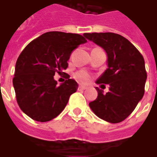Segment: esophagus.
I'll list each match as a JSON object with an SVG mask.
<instances>
[{"label": "esophagus", "mask_w": 157, "mask_h": 157, "mask_svg": "<svg viewBox=\"0 0 157 157\" xmlns=\"http://www.w3.org/2000/svg\"><path fill=\"white\" fill-rule=\"evenodd\" d=\"M87 88V87L86 86H84V85H80L78 87L79 90H84V89H86Z\"/></svg>", "instance_id": "34e87169"}]
</instances>
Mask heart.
Instances as JSON below:
<instances>
[{
  "label": "heart",
  "mask_w": 157,
  "mask_h": 157,
  "mask_svg": "<svg viewBox=\"0 0 157 157\" xmlns=\"http://www.w3.org/2000/svg\"><path fill=\"white\" fill-rule=\"evenodd\" d=\"M75 78L77 79L78 81L82 82H87L89 80V75H88V73L86 72V71H83V70L76 72L75 75Z\"/></svg>",
  "instance_id": "1"
}]
</instances>
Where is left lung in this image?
<instances>
[{
	"mask_svg": "<svg viewBox=\"0 0 157 157\" xmlns=\"http://www.w3.org/2000/svg\"><path fill=\"white\" fill-rule=\"evenodd\" d=\"M104 49L107 55V69L96 81L109 85V91L98 92L89 106L100 119L109 123H119L133 112L144 94L147 73L141 53L128 39L113 33L83 34Z\"/></svg>",
	"mask_w": 157,
	"mask_h": 157,
	"instance_id": "obj_1",
	"label": "left lung"
}]
</instances>
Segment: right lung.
I'll return each instance as SVG.
<instances>
[{
	"mask_svg": "<svg viewBox=\"0 0 157 157\" xmlns=\"http://www.w3.org/2000/svg\"><path fill=\"white\" fill-rule=\"evenodd\" d=\"M87 42L80 34L48 32L33 40L17 59L13 85L22 112L47 122L60 114L78 84L70 79L58 86L54 75L68 67L71 52Z\"/></svg>",
	"mask_w": 157,
	"mask_h": 157,
	"instance_id": "obj_1",
	"label": "right lung"
}]
</instances>
